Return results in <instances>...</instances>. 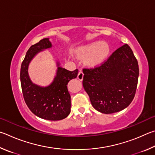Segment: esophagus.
I'll return each mask as SVG.
<instances>
[{"label":"esophagus","mask_w":155,"mask_h":155,"mask_svg":"<svg viewBox=\"0 0 155 155\" xmlns=\"http://www.w3.org/2000/svg\"><path fill=\"white\" fill-rule=\"evenodd\" d=\"M83 78H84V73L82 72V70H80L79 73H78V79L80 80V81H82L83 80Z\"/></svg>","instance_id":"1"}]
</instances>
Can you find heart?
I'll list each match as a JSON object with an SVG mask.
<instances>
[{"mask_svg": "<svg viewBox=\"0 0 155 155\" xmlns=\"http://www.w3.org/2000/svg\"><path fill=\"white\" fill-rule=\"evenodd\" d=\"M77 52L81 58L89 67H96L104 62L110 53V46L107 42L96 41L80 46Z\"/></svg>", "mask_w": 155, "mask_h": 155, "instance_id": "b5f03b06", "label": "heart"}]
</instances>
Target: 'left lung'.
I'll use <instances>...</instances> for the list:
<instances>
[{"label": "left lung", "mask_w": 155, "mask_h": 155, "mask_svg": "<svg viewBox=\"0 0 155 155\" xmlns=\"http://www.w3.org/2000/svg\"><path fill=\"white\" fill-rule=\"evenodd\" d=\"M83 86L91 104L103 114L128 107L136 91L139 67L131 48L124 44L99 67L83 69Z\"/></svg>", "instance_id": "8db88e82"}]
</instances>
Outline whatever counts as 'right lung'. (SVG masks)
Instances as JSON below:
<instances>
[{"label":"right lung","mask_w":155,"mask_h":155,"mask_svg":"<svg viewBox=\"0 0 155 155\" xmlns=\"http://www.w3.org/2000/svg\"><path fill=\"white\" fill-rule=\"evenodd\" d=\"M51 47L49 38L31 46L21 65L20 82L24 101L35 115L45 120H60L67 117L71 112V96L67 84L77 78L78 70L70 71L62 67L61 62L57 61L54 80L45 86L32 82L28 74V67L32 60L41 51Z\"/></svg>","instance_id":"add662e5"}]
</instances>
